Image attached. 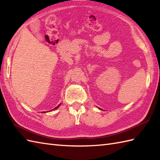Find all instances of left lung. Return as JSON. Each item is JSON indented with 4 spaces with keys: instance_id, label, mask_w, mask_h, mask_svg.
I'll use <instances>...</instances> for the list:
<instances>
[{
    "instance_id": "1",
    "label": "left lung",
    "mask_w": 160,
    "mask_h": 160,
    "mask_svg": "<svg viewBox=\"0 0 160 160\" xmlns=\"http://www.w3.org/2000/svg\"><path fill=\"white\" fill-rule=\"evenodd\" d=\"M99 109H100V108H99Z\"/></svg>"
}]
</instances>
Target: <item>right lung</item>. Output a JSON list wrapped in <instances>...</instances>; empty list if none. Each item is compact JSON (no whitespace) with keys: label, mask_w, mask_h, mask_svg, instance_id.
Here are the masks:
<instances>
[{"label":"right lung","mask_w":160,"mask_h":160,"mask_svg":"<svg viewBox=\"0 0 160 160\" xmlns=\"http://www.w3.org/2000/svg\"><path fill=\"white\" fill-rule=\"evenodd\" d=\"M61 103H60V104H59V105H57V107H56L55 108H54V109H54V110H55V109H58V108H59V106L61 105ZM53 109H52V110H53ZM52 110H51V111ZM43 113H46V111H44V112H43Z\"/></svg>","instance_id":"obj_1"}]
</instances>
